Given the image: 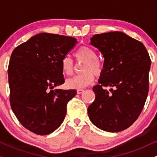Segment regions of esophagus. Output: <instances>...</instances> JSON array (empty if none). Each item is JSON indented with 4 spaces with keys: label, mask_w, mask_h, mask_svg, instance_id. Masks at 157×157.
Segmentation results:
<instances>
[{
    "label": "esophagus",
    "mask_w": 157,
    "mask_h": 157,
    "mask_svg": "<svg viewBox=\"0 0 157 157\" xmlns=\"http://www.w3.org/2000/svg\"><path fill=\"white\" fill-rule=\"evenodd\" d=\"M84 91V89H77V93L78 94H82V92Z\"/></svg>",
    "instance_id": "obj_1"
}]
</instances>
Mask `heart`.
I'll list each match as a JSON object with an SVG mask.
<instances>
[{"label": "heart", "mask_w": 157, "mask_h": 157, "mask_svg": "<svg viewBox=\"0 0 157 157\" xmlns=\"http://www.w3.org/2000/svg\"><path fill=\"white\" fill-rule=\"evenodd\" d=\"M78 63H84L81 68V74L68 79L66 86L69 89H81L91 84L94 80V75L100 76L104 69L103 63L98 59L94 49L89 46H81L75 54ZM61 69L66 76H71L75 71V63L71 57L65 56L61 60Z\"/></svg>", "instance_id": "obj_1"}]
</instances>
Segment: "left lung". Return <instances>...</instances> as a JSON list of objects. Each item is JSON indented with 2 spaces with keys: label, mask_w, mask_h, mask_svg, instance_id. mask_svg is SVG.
<instances>
[{
  "label": "left lung",
  "mask_w": 157,
  "mask_h": 157,
  "mask_svg": "<svg viewBox=\"0 0 157 157\" xmlns=\"http://www.w3.org/2000/svg\"><path fill=\"white\" fill-rule=\"evenodd\" d=\"M91 44L104 57L99 85L94 86L95 100L88 108L90 120L109 132L122 131L141 113L149 90L151 61L140 41L121 32L94 35ZM114 87L109 92L104 87Z\"/></svg>",
  "instance_id": "obj_1"
}]
</instances>
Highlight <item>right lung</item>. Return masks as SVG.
<instances>
[{
  "label": "right lung",
  "mask_w": 157,
  "mask_h": 157,
  "mask_svg": "<svg viewBox=\"0 0 157 157\" xmlns=\"http://www.w3.org/2000/svg\"><path fill=\"white\" fill-rule=\"evenodd\" d=\"M72 37L40 33L17 46L8 68L10 101L16 117L38 135L55 131L63 122L76 90L54 89L64 83L61 60L77 44Z\"/></svg>",
  "instance_id": "right-lung-1"
}]
</instances>
